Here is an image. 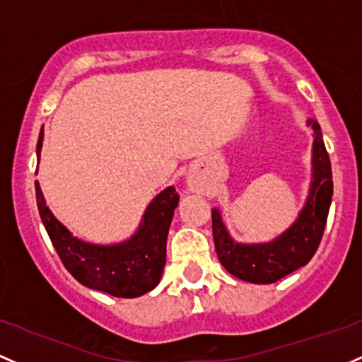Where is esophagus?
I'll return each mask as SVG.
<instances>
[{
  "label": "esophagus",
  "instance_id": "obj_1",
  "mask_svg": "<svg viewBox=\"0 0 362 362\" xmlns=\"http://www.w3.org/2000/svg\"><path fill=\"white\" fill-rule=\"evenodd\" d=\"M187 184H189V189L192 190V192H197V184H196V180H192V178H190Z\"/></svg>",
  "mask_w": 362,
  "mask_h": 362
}]
</instances>
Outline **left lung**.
I'll list each match as a JSON object with an SVG mask.
<instances>
[{"label": "left lung", "instance_id": "8db88e82", "mask_svg": "<svg viewBox=\"0 0 362 362\" xmlns=\"http://www.w3.org/2000/svg\"><path fill=\"white\" fill-rule=\"evenodd\" d=\"M313 130L311 184L296 221L273 240L244 244L233 240L218 208L211 209L213 239L220 263L230 275L251 284H275L305 266L315 256L332 204V165L325 148L320 123L308 120Z\"/></svg>", "mask_w": 362, "mask_h": 362}]
</instances>
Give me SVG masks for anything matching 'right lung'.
<instances>
[{
    "instance_id": "add662e5",
    "label": "right lung",
    "mask_w": 362,
    "mask_h": 362,
    "mask_svg": "<svg viewBox=\"0 0 362 362\" xmlns=\"http://www.w3.org/2000/svg\"><path fill=\"white\" fill-rule=\"evenodd\" d=\"M42 139L45 130L41 129L35 149L37 163ZM35 199L42 225L59 259L82 285L115 297L132 299L144 296L160 284L166 261L168 230L180 199L173 187L161 190L146 208L136 233L117 244H93L75 237L47 208L39 182H35Z\"/></svg>"
}]
</instances>
